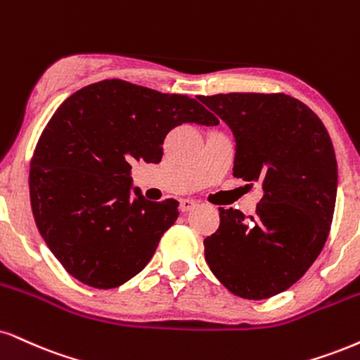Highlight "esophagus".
Instances as JSON below:
<instances>
[{"label":"esophagus","mask_w":360,"mask_h":360,"mask_svg":"<svg viewBox=\"0 0 360 360\" xmlns=\"http://www.w3.org/2000/svg\"><path fill=\"white\" fill-rule=\"evenodd\" d=\"M196 206H198V202L194 201V199H181V201H179V207H181V211H183V213H188V211L194 210Z\"/></svg>","instance_id":"obj_1"}]
</instances>
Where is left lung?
<instances>
[{
  "label": "left lung",
  "mask_w": 360,
  "mask_h": 360,
  "mask_svg": "<svg viewBox=\"0 0 360 360\" xmlns=\"http://www.w3.org/2000/svg\"><path fill=\"white\" fill-rule=\"evenodd\" d=\"M233 131V176L263 198L257 213L219 207V226L205 238L211 271L229 292L263 300L305 275L326 245L337 198V161L326 125L287 94L199 95Z\"/></svg>",
  "instance_id": "left-lung-1"
}]
</instances>
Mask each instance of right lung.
Instances as JSON below:
<instances>
[{
	"label": "right lung",
	"mask_w": 360,
	"mask_h": 360,
	"mask_svg": "<svg viewBox=\"0 0 360 360\" xmlns=\"http://www.w3.org/2000/svg\"><path fill=\"white\" fill-rule=\"evenodd\" d=\"M183 124L219 120L198 101L112 79L65 101L32 158L30 199L38 231L65 270L115 288L144 268L177 219L176 199L131 198L132 164L161 162L164 139Z\"/></svg>",
	"instance_id": "add662e5"
}]
</instances>
